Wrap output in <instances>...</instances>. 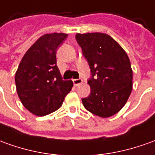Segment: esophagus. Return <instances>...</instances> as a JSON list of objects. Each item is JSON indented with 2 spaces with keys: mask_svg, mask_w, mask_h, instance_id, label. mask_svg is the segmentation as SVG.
<instances>
[{
  "mask_svg": "<svg viewBox=\"0 0 155 155\" xmlns=\"http://www.w3.org/2000/svg\"><path fill=\"white\" fill-rule=\"evenodd\" d=\"M73 84H74V86L77 87V86H78L79 84H81L83 83V79H81V78H78V79H73Z\"/></svg>",
  "mask_w": 155,
  "mask_h": 155,
  "instance_id": "34e87169",
  "label": "esophagus"
}]
</instances>
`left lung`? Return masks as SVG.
<instances>
[{"instance_id": "obj_1", "label": "left lung", "mask_w": 155, "mask_h": 155, "mask_svg": "<svg viewBox=\"0 0 155 155\" xmlns=\"http://www.w3.org/2000/svg\"><path fill=\"white\" fill-rule=\"evenodd\" d=\"M76 39L91 71L88 97L82 99L85 109L106 118L123 108L133 89V70L127 54L110 35L77 34Z\"/></svg>"}]
</instances>
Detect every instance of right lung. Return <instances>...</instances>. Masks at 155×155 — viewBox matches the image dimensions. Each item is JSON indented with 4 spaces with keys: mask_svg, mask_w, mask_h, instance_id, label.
Returning <instances> with one entry per match:
<instances>
[{
    "mask_svg": "<svg viewBox=\"0 0 155 155\" xmlns=\"http://www.w3.org/2000/svg\"><path fill=\"white\" fill-rule=\"evenodd\" d=\"M67 36L63 33L41 36L24 54L16 71L18 95L35 116H46L58 110L73 86L71 80H62L56 66V51Z\"/></svg>",
    "mask_w": 155,
    "mask_h": 155,
    "instance_id": "1",
    "label": "right lung"
}]
</instances>
